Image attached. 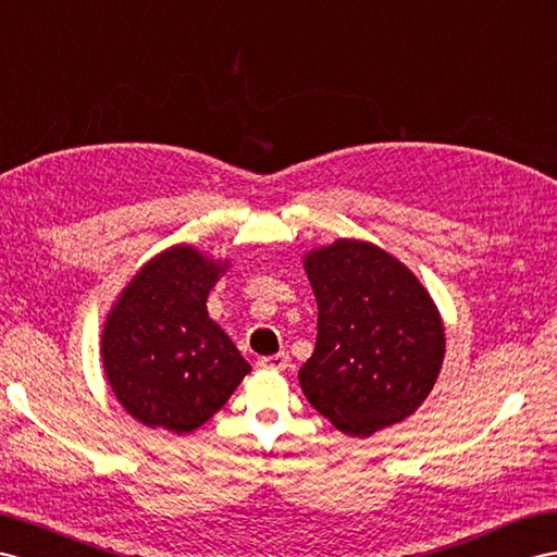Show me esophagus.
Wrapping results in <instances>:
<instances>
[{"mask_svg":"<svg viewBox=\"0 0 557 557\" xmlns=\"http://www.w3.org/2000/svg\"><path fill=\"white\" fill-rule=\"evenodd\" d=\"M259 364L261 369H277V372H282V369L289 367V355L287 352H277V355H263V358H259Z\"/></svg>","mask_w":557,"mask_h":557,"instance_id":"obj_1","label":"esophagus"}]
</instances>
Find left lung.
<instances>
[{
	"mask_svg": "<svg viewBox=\"0 0 557 557\" xmlns=\"http://www.w3.org/2000/svg\"><path fill=\"white\" fill-rule=\"evenodd\" d=\"M318 341L298 381L322 417L348 435L407 419L431 393L445 358L433 298L391 253L358 239L312 251Z\"/></svg>",
	"mask_w": 557,
	"mask_h": 557,
	"instance_id": "8db88e82",
	"label": "left lung"
}]
</instances>
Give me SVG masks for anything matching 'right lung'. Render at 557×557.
Wrapping results in <instances>:
<instances>
[{"mask_svg": "<svg viewBox=\"0 0 557 557\" xmlns=\"http://www.w3.org/2000/svg\"><path fill=\"white\" fill-rule=\"evenodd\" d=\"M221 270L190 247H174L140 268L110 312L106 374L140 423L190 433L249 374V362L207 312Z\"/></svg>", "mask_w": 557, "mask_h": 557, "instance_id": "right-lung-1", "label": "right lung"}]
</instances>
